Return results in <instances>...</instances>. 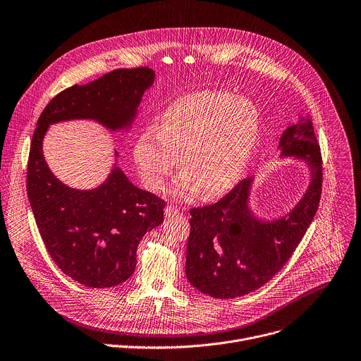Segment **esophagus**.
<instances>
[{
  "label": "esophagus",
  "mask_w": 361,
  "mask_h": 361,
  "mask_svg": "<svg viewBox=\"0 0 361 361\" xmlns=\"http://www.w3.org/2000/svg\"><path fill=\"white\" fill-rule=\"evenodd\" d=\"M176 214H179V207H176V206H173V204H168V206L165 207V216H166V217H173V216H176Z\"/></svg>",
  "instance_id": "34e87169"
}]
</instances>
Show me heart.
<instances>
[{
  "label": "heart",
  "instance_id": "obj_1",
  "mask_svg": "<svg viewBox=\"0 0 361 361\" xmlns=\"http://www.w3.org/2000/svg\"><path fill=\"white\" fill-rule=\"evenodd\" d=\"M259 127V111L252 102L227 92H197L162 110L155 128L137 138L134 158L145 186L154 192L162 189L179 155L185 171L173 193L190 199L203 188L207 196H217L244 175Z\"/></svg>",
  "mask_w": 361,
  "mask_h": 361
}]
</instances>
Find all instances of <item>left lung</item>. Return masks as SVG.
<instances>
[{
  "mask_svg": "<svg viewBox=\"0 0 361 361\" xmlns=\"http://www.w3.org/2000/svg\"><path fill=\"white\" fill-rule=\"evenodd\" d=\"M281 157L305 159L310 183L282 219L262 221L248 207L251 178L240 180L213 204L190 209L186 276L217 299L244 296L271 281L288 262L312 223L322 195V155L309 117L285 130Z\"/></svg>",
  "mask_w": 361,
  "mask_h": 361,
  "instance_id": "1",
  "label": "left lung"
}]
</instances>
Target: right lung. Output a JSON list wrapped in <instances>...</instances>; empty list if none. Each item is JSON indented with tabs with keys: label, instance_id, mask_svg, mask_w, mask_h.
Returning a JSON list of instances; mask_svg holds the SVG:
<instances>
[{
	"label": "right lung",
	"instance_id": "add662e5",
	"mask_svg": "<svg viewBox=\"0 0 361 361\" xmlns=\"http://www.w3.org/2000/svg\"><path fill=\"white\" fill-rule=\"evenodd\" d=\"M154 79L152 69L134 68L75 85L48 103L32 135L27 193L39 234L61 271L89 288H111L133 275L137 247L164 221L166 203L134 186L120 168L97 189L68 188L48 168L42 140L49 124L75 118L96 120L113 131L128 127Z\"/></svg>",
	"mask_w": 361,
	"mask_h": 361
}]
</instances>
